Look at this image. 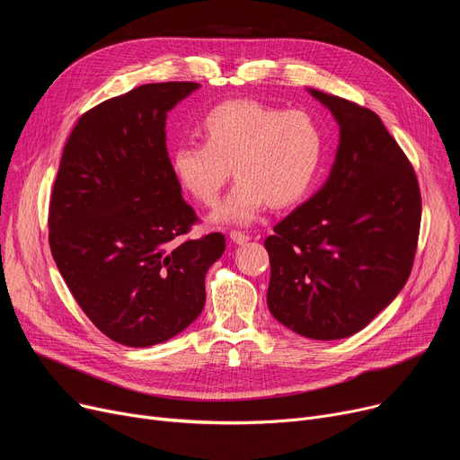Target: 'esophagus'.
<instances>
[{
    "mask_svg": "<svg viewBox=\"0 0 460 460\" xmlns=\"http://www.w3.org/2000/svg\"><path fill=\"white\" fill-rule=\"evenodd\" d=\"M229 236H231V240H233L234 244H244V243H248V240H250V234H244V233H240V231H231Z\"/></svg>",
    "mask_w": 460,
    "mask_h": 460,
    "instance_id": "obj_1",
    "label": "esophagus"
}]
</instances>
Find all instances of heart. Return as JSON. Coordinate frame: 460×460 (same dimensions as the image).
<instances>
[{
	"mask_svg": "<svg viewBox=\"0 0 460 460\" xmlns=\"http://www.w3.org/2000/svg\"><path fill=\"white\" fill-rule=\"evenodd\" d=\"M199 134L203 143H179L172 151V172L188 193L212 207L233 165L238 181L212 214L220 224L248 226L267 205L302 203L323 173L328 149L317 117L257 101L214 106L203 115Z\"/></svg>",
	"mask_w": 460,
	"mask_h": 460,
	"instance_id": "b5f03b06",
	"label": "heart"
}]
</instances>
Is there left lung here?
<instances>
[{
  "label": "left lung",
  "instance_id": "8db88e82",
  "mask_svg": "<svg viewBox=\"0 0 460 460\" xmlns=\"http://www.w3.org/2000/svg\"><path fill=\"white\" fill-rule=\"evenodd\" d=\"M307 93L333 115L340 145L326 182L264 240L267 304L295 333L333 341L364 330L401 293L418 246L421 196L375 111Z\"/></svg>",
  "mask_w": 460,
  "mask_h": 460
}]
</instances>
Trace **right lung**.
<instances>
[{
    "mask_svg": "<svg viewBox=\"0 0 460 460\" xmlns=\"http://www.w3.org/2000/svg\"><path fill=\"white\" fill-rule=\"evenodd\" d=\"M193 82L139 85L80 117L52 191L50 250L91 323L127 347L172 340L199 317L222 233L198 220L165 147V119Z\"/></svg>",
    "mask_w": 460,
    "mask_h": 460,
    "instance_id": "obj_1",
    "label": "right lung"
}]
</instances>
